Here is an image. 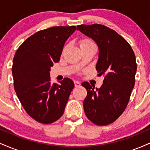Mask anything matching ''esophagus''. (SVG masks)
<instances>
[{
  "mask_svg": "<svg viewBox=\"0 0 150 150\" xmlns=\"http://www.w3.org/2000/svg\"><path fill=\"white\" fill-rule=\"evenodd\" d=\"M74 83H75V87H80L81 85L80 82H79V81H75V82H74Z\"/></svg>",
  "mask_w": 150,
  "mask_h": 150,
  "instance_id": "1",
  "label": "esophagus"
}]
</instances>
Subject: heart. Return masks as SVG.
I'll return each instance as SVG.
<instances>
[{"mask_svg":"<svg viewBox=\"0 0 150 150\" xmlns=\"http://www.w3.org/2000/svg\"><path fill=\"white\" fill-rule=\"evenodd\" d=\"M96 46L95 44L92 42L90 39H83L80 42V48L85 47V46Z\"/></svg>","mask_w":150,"mask_h":150,"instance_id":"obj_1","label":"heart"}]
</instances>
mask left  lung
Segmentation results:
<instances>
[{
	"instance_id": "1",
	"label": "left lung",
	"mask_w": 150,
	"mask_h": 150,
	"mask_svg": "<svg viewBox=\"0 0 150 150\" xmlns=\"http://www.w3.org/2000/svg\"><path fill=\"white\" fill-rule=\"evenodd\" d=\"M77 30L97 43L99 58L96 69L99 75L105 76L100 88L95 89L87 82L82 83L87 92L84 111L94 124H110L124 111L135 85V53L124 38L106 26L81 25L77 26Z\"/></svg>"
}]
</instances>
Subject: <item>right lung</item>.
<instances>
[{
    "mask_svg": "<svg viewBox=\"0 0 150 150\" xmlns=\"http://www.w3.org/2000/svg\"><path fill=\"white\" fill-rule=\"evenodd\" d=\"M75 26L53 27L41 30L22 44L13 58L15 92L26 112L39 123L49 124L59 119L74 87L70 78L51 83L50 70L58 63L67 39Z\"/></svg>",
    "mask_w": 150,
    "mask_h": 150,
    "instance_id": "right-lung-1",
    "label": "right lung"
}]
</instances>
